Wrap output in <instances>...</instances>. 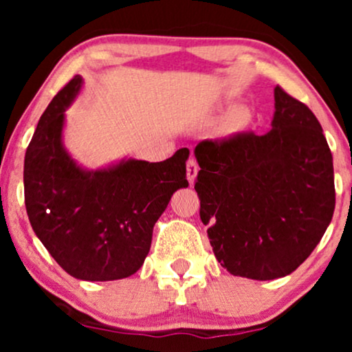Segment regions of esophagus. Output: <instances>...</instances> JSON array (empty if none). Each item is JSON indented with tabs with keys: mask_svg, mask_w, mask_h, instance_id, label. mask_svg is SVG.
<instances>
[{
	"mask_svg": "<svg viewBox=\"0 0 352 352\" xmlns=\"http://www.w3.org/2000/svg\"><path fill=\"white\" fill-rule=\"evenodd\" d=\"M197 173H199V164H197V160L193 159V157H190L188 162H187V179L190 184H193V182H195Z\"/></svg>",
	"mask_w": 352,
	"mask_h": 352,
	"instance_id": "esophagus-1",
	"label": "esophagus"
}]
</instances>
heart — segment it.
Returning <instances> with one entry per match:
<instances>
[{
	"label": "heart",
	"mask_w": 352,
	"mask_h": 352,
	"mask_svg": "<svg viewBox=\"0 0 352 352\" xmlns=\"http://www.w3.org/2000/svg\"><path fill=\"white\" fill-rule=\"evenodd\" d=\"M252 122V112L246 107H236L227 117V129L232 132L243 131Z\"/></svg>",
	"instance_id": "1"
}]
</instances>
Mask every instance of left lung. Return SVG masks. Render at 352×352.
Returning <instances> with one entry per match:
<instances>
[{
    "instance_id": "left-lung-1",
    "label": "left lung",
    "mask_w": 352,
    "mask_h": 352,
    "mask_svg": "<svg viewBox=\"0 0 352 352\" xmlns=\"http://www.w3.org/2000/svg\"><path fill=\"white\" fill-rule=\"evenodd\" d=\"M195 157L200 218L221 266L260 281L293 273L336 205L333 155L309 107L276 86L272 131L201 140Z\"/></svg>"
}]
</instances>
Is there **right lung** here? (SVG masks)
I'll list each match as a JSON object with an SVG mask.
<instances>
[{"instance_id":"add662e5","label":"right lung","mask_w":352,"mask_h":352,"mask_svg":"<svg viewBox=\"0 0 352 352\" xmlns=\"http://www.w3.org/2000/svg\"><path fill=\"white\" fill-rule=\"evenodd\" d=\"M80 86L74 76L39 119L24 157V204L36 236L64 272L86 281L122 280L144 265L173 192L188 187V148L164 162L79 167L64 148L63 127Z\"/></svg>"}]
</instances>
